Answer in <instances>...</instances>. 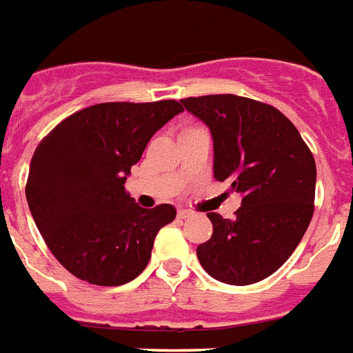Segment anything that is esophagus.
<instances>
[{"label":"esophagus","instance_id":"34e87169","mask_svg":"<svg viewBox=\"0 0 353 353\" xmlns=\"http://www.w3.org/2000/svg\"><path fill=\"white\" fill-rule=\"evenodd\" d=\"M193 214L190 210H179V219H188V217H192Z\"/></svg>","mask_w":353,"mask_h":353}]
</instances>
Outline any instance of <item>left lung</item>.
<instances>
[{
    "label": "left lung",
    "mask_w": 353,
    "mask_h": 353,
    "mask_svg": "<svg viewBox=\"0 0 353 353\" xmlns=\"http://www.w3.org/2000/svg\"><path fill=\"white\" fill-rule=\"evenodd\" d=\"M210 128L214 179L242 193L234 219L208 212L214 232L197 248L206 274L253 285L298 248L314 212L316 163L298 128L277 108L236 94L180 100Z\"/></svg>",
    "instance_id": "obj_1"
}]
</instances>
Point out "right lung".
<instances>
[{
    "label": "right lung",
    "instance_id": "1",
    "mask_svg": "<svg viewBox=\"0 0 353 353\" xmlns=\"http://www.w3.org/2000/svg\"><path fill=\"white\" fill-rule=\"evenodd\" d=\"M176 100L104 102L63 119L31 158L26 197L48 249L78 279L119 287L147 268L171 205L141 208L124 190Z\"/></svg>",
    "mask_w": 353,
    "mask_h": 353
}]
</instances>
